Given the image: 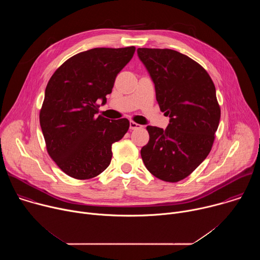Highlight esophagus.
Wrapping results in <instances>:
<instances>
[{"instance_id": "esophagus-1", "label": "esophagus", "mask_w": 260, "mask_h": 260, "mask_svg": "<svg viewBox=\"0 0 260 260\" xmlns=\"http://www.w3.org/2000/svg\"><path fill=\"white\" fill-rule=\"evenodd\" d=\"M142 125L134 122V121H131L129 122V129H137V128H141Z\"/></svg>"}]
</instances>
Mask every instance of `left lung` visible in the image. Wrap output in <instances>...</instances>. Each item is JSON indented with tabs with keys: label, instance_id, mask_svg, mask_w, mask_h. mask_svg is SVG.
Returning <instances> with one entry per match:
<instances>
[{
	"label": "left lung",
	"instance_id": "left-lung-1",
	"mask_svg": "<svg viewBox=\"0 0 260 260\" xmlns=\"http://www.w3.org/2000/svg\"><path fill=\"white\" fill-rule=\"evenodd\" d=\"M154 83L166 129L148 125L149 142L141 149L147 170L166 182L189 176L208 156L220 120L215 85L197 61L172 49L138 48Z\"/></svg>",
	"mask_w": 260,
	"mask_h": 260
}]
</instances>
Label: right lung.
Masks as SVG:
<instances>
[{"label": "right lung", "instance_id": "1", "mask_svg": "<svg viewBox=\"0 0 260 260\" xmlns=\"http://www.w3.org/2000/svg\"><path fill=\"white\" fill-rule=\"evenodd\" d=\"M136 48H93L66 60L51 76L40 110L47 152L68 176L86 180L104 172L112 158V144L129 127L126 118L98 116L117 74Z\"/></svg>", "mask_w": 260, "mask_h": 260}]
</instances>
